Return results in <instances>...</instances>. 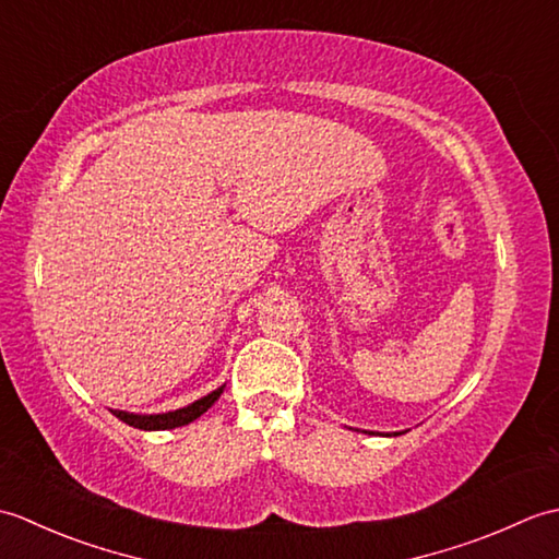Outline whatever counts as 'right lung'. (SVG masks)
<instances>
[{
    "label": "right lung",
    "mask_w": 559,
    "mask_h": 559,
    "mask_svg": "<svg viewBox=\"0 0 559 559\" xmlns=\"http://www.w3.org/2000/svg\"><path fill=\"white\" fill-rule=\"evenodd\" d=\"M223 394V386L211 391L209 396L194 401L192 406L180 408V411H170V413H158V415H134V413H124V411H112L115 418H120L122 423L139 427V430H173V427H182L187 423L197 420L199 415H204L213 403L218 401V396Z\"/></svg>",
    "instance_id": "add662e5"
}]
</instances>
